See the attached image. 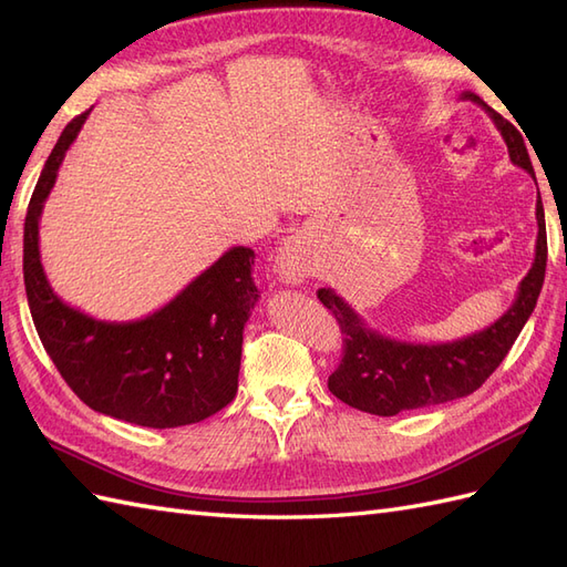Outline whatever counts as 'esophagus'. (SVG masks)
Listing matches in <instances>:
<instances>
[{"label":"esophagus","instance_id":"1","mask_svg":"<svg viewBox=\"0 0 567 567\" xmlns=\"http://www.w3.org/2000/svg\"><path fill=\"white\" fill-rule=\"evenodd\" d=\"M274 265H277L279 277L286 284H302V279L307 277L302 252L296 238H288V241L281 244L277 257H274Z\"/></svg>","mask_w":567,"mask_h":567}]
</instances>
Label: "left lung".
<instances>
[{
    "label": "left lung",
    "mask_w": 567,
    "mask_h": 567,
    "mask_svg": "<svg viewBox=\"0 0 567 567\" xmlns=\"http://www.w3.org/2000/svg\"><path fill=\"white\" fill-rule=\"evenodd\" d=\"M461 99L483 106L494 120L508 146L513 165H518L535 179L520 132L473 92ZM537 246L535 262L518 286L516 302L504 317L487 329L437 346H414L381 336L367 326L352 307L336 296L333 288H319L317 298L336 315L342 338V362L329 375V390L346 404L375 416H394L400 411L423 409L452 402L475 392L494 369L504 362L511 346L523 331L525 321L535 312L546 271V221L544 205L537 198Z\"/></svg>",
    "instance_id": "left-lung-1"
}]
</instances>
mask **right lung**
<instances>
[{
    "label": "right lung",
    "instance_id": "obj_1",
    "mask_svg": "<svg viewBox=\"0 0 567 567\" xmlns=\"http://www.w3.org/2000/svg\"><path fill=\"white\" fill-rule=\"evenodd\" d=\"M87 115L65 125L28 205L23 279L32 321L63 381L99 414L146 427L198 423L236 398L244 326L260 298L255 252L229 248L158 312L136 321H101L65 305L42 269L40 217Z\"/></svg>",
    "mask_w": 567,
    "mask_h": 567
}]
</instances>
